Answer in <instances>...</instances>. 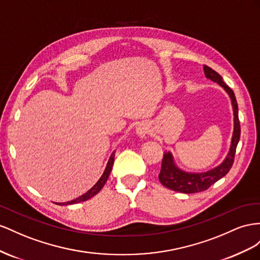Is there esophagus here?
<instances>
[{"instance_id":"1","label":"esophagus","mask_w":260,"mask_h":260,"mask_svg":"<svg viewBox=\"0 0 260 260\" xmlns=\"http://www.w3.org/2000/svg\"><path fill=\"white\" fill-rule=\"evenodd\" d=\"M148 133H149V126H148L146 123H140L137 125L136 127V134L140 138H145Z\"/></svg>"}]
</instances>
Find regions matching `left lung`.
Masks as SVG:
<instances>
[{"mask_svg": "<svg viewBox=\"0 0 260 260\" xmlns=\"http://www.w3.org/2000/svg\"><path fill=\"white\" fill-rule=\"evenodd\" d=\"M204 72L207 78L220 85L230 95L233 108L234 129L231 140V146H230V150L226 154L225 159L222 161V163H220L218 167L213 168L207 172L194 173L183 171V170H181L175 165L172 153L170 151L165 152L162 159L161 171L159 174V181L161 182L162 185H165L166 187L175 191L184 192V194H192V192H199L208 189L212 184H214L228 174L230 169L233 166L236 146L239 144L241 135L239 108H237V102L233 90L224 83L219 74L216 71L210 69L209 66L205 65Z\"/></svg>", "mask_w": 260, "mask_h": 260, "instance_id": "1", "label": "left lung"}]
</instances>
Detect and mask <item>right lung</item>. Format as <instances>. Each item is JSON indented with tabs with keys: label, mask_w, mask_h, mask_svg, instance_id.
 Returning a JSON list of instances; mask_svg holds the SVG:
<instances>
[{
	"label": "right lung",
	"mask_w": 260,
	"mask_h": 260,
	"mask_svg": "<svg viewBox=\"0 0 260 260\" xmlns=\"http://www.w3.org/2000/svg\"><path fill=\"white\" fill-rule=\"evenodd\" d=\"M114 157H115V151L112 152V154L110 155L109 158V161L107 163V167H106V170L105 172H103V174L101 175V177L99 179V181L95 183L93 186L89 189L87 192H85L84 195L79 196L78 198L76 199H73L71 200V202H66V203H62V204H56V205H62V206H66V205H73V204H77V203H81V202H86V200L90 199L91 197H93L94 195H97L98 192L102 189V187L105 186V184L108 180V177L111 173V170H112V167H113V162H114Z\"/></svg>",
	"instance_id": "add662e5"
}]
</instances>
